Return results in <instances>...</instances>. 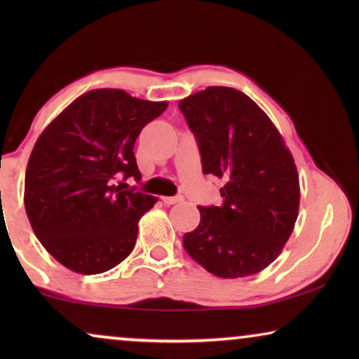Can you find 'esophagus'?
Returning a JSON list of instances; mask_svg holds the SVG:
<instances>
[{
  "instance_id": "esophagus-1",
  "label": "esophagus",
  "mask_w": 359,
  "mask_h": 359,
  "mask_svg": "<svg viewBox=\"0 0 359 359\" xmlns=\"http://www.w3.org/2000/svg\"><path fill=\"white\" fill-rule=\"evenodd\" d=\"M161 201H163L166 205H173V204L183 203V196H163Z\"/></svg>"
}]
</instances>
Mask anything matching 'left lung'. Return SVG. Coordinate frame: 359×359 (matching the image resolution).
Masks as SVG:
<instances>
[{
	"label": "left lung",
	"mask_w": 359,
	"mask_h": 359,
	"mask_svg": "<svg viewBox=\"0 0 359 359\" xmlns=\"http://www.w3.org/2000/svg\"><path fill=\"white\" fill-rule=\"evenodd\" d=\"M198 142L204 175L222 180V205H198L201 222L183 247L219 278H245L269 266L299 214V176L271 119L242 91L209 86L180 101Z\"/></svg>",
	"instance_id": "8db88e82"
}]
</instances>
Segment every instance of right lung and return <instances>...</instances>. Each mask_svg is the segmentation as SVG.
Wrapping results in <instances>:
<instances>
[{"label":"right lung","instance_id":"obj_1","mask_svg":"<svg viewBox=\"0 0 359 359\" xmlns=\"http://www.w3.org/2000/svg\"><path fill=\"white\" fill-rule=\"evenodd\" d=\"M168 102L93 90L76 97L34 145L24 205L34 233L63 266L100 274L129 257L139 220L156 198L122 189L114 180L142 175L134 155L140 130Z\"/></svg>","mask_w":359,"mask_h":359}]
</instances>
